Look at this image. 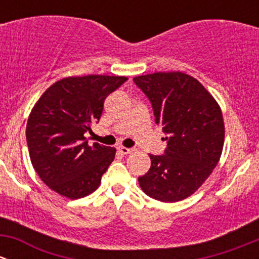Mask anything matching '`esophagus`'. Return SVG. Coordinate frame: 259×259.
<instances>
[{
    "instance_id": "obj_1",
    "label": "esophagus",
    "mask_w": 259,
    "mask_h": 259,
    "mask_svg": "<svg viewBox=\"0 0 259 259\" xmlns=\"http://www.w3.org/2000/svg\"><path fill=\"white\" fill-rule=\"evenodd\" d=\"M117 150H119L121 154H125V155H126V154L133 153V151H134V149L125 148V146H117Z\"/></svg>"
}]
</instances>
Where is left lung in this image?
Instances as JSON below:
<instances>
[{"label":"left lung","mask_w":259,"mask_h":259,"mask_svg":"<svg viewBox=\"0 0 259 259\" xmlns=\"http://www.w3.org/2000/svg\"><path fill=\"white\" fill-rule=\"evenodd\" d=\"M133 80L150 100L168 143L163 155H149L151 165L138 178L140 188L153 199L179 202L218 164L224 144L222 110L207 89L184 72H154Z\"/></svg>","instance_id":"obj_1"}]
</instances>
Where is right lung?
<instances>
[{
	"label": "right lung",
	"instance_id": "1",
	"mask_svg": "<svg viewBox=\"0 0 259 259\" xmlns=\"http://www.w3.org/2000/svg\"><path fill=\"white\" fill-rule=\"evenodd\" d=\"M127 77L88 75L56 81L31 110L26 126L30 159L41 180L60 195L77 199L98 189L115 158V148L85 133L100 120L105 99Z\"/></svg>",
	"mask_w": 259,
	"mask_h": 259
}]
</instances>
